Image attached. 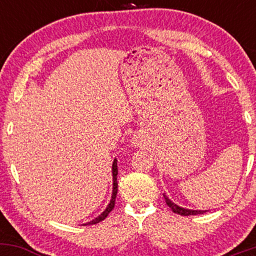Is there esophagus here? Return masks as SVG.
Returning a JSON list of instances; mask_svg holds the SVG:
<instances>
[{
    "label": "esophagus",
    "instance_id": "obj_1",
    "mask_svg": "<svg viewBox=\"0 0 256 256\" xmlns=\"http://www.w3.org/2000/svg\"><path fill=\"white\" fill-rule=\"evenodd\" d=\"M136 144H137V143H136Z\"/></svg>",
    "mask_w": 256,
    "mask_h": 256
}]
</instances>
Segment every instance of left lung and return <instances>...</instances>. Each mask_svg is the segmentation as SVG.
I'll list each match as a JSON object with an SVG mask.
<instances>
[{"mask_svg": "<svg viewBox=\"0 0 256 256\" xmlns=\"http://www.w3.org/2000/svg\"><path fill=\"white\" fill-rule=\"evenodd\" d=\"M164 198H165L166 204L171 208L172 212L177 213L179 216H198V214H204L206 212V210H186V208H182L176 204H173L171 200L167 198L166 195H164Z\"/></svg>", "mask_w": 256, "mask_h": 256, "instance_id": "left-lung-1", "label": "left lung"}]
</instances>
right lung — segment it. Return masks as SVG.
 Here are the masks:
<instances>
[{
  "instance_id": "add662e5",
  "label": "right lung",
  "mask_w": 256,
  "mask_h": 256,
  "mask_svg": "<svg viewBox=\"0 0 256 256\" xmlns=\"http://www.w3.org/2000/svg\"><path fill=\"white\" fill-rule=\"evenodd\" d=\"M112 168H113V194H112V200L110 204L107 206V208H106L104 212L102 213L101 216H98L96 219L91 220V222H86V224L84 225H94V224H98L100 222H102V220H104L107 218L108 214L113 210L114 206H116V194H118V182H116V176H118V164H116V158H114V162H113V166H112Z\"/></svg>"
}]
</instances>
